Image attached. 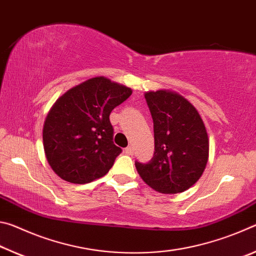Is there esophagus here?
I'll return each mask as SVG.
<instances>
[{
	"label": "esophagus",
	"instance_id": "esophagus-1",
	"mask_svg": "<svg viewBox=\"0 0 256 256\" xmlns=\"http://www.w3.org/2000/svg\"><path fill=\"white\" fill-rule=\"evenodd\" d=\"M124 152L126 154H128V156H132V154H133V152H134V150H133L132 146H128V148H125Z\"/></svg>",
	"mask_w": 256,
	"mask_h": 256
}]
</instances>
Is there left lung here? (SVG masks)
Instances as JSON below:
<instances>
[{"label":"left lung","instance_id":"1","mask_svg":"<svg viewBox=\"0 0 256 256\" xmlns=\"http://www.w3.org/2000/svg\"><path fill=\"white\" fill-rule=\"evenodd\" d=\"M154 120V154L136 162L141 178L164 194L184 192L202 176L209 158V138L196 108L170 90L144 94Z\"/></svg>","mask_w":256,"mask_h":256}]
</instances>
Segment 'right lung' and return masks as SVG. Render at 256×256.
Instances as JSON below:
<instances>
[{
	"label": "right lung",
	"mask_w": 256,
	"mask_h": 256,
	"mask_svg": "<svg viewBox=\"0 0 256 256\" xmlns=\"http://www.w3.org/2000/svg\"><path fill=\"white\" fill-rule=\"evenodd\" d=\"M131 94V88L96 76L55 102L45 120L42 142L56 175L73 184H86L110 172L122 152L112 142L110 115Z\"/></svg>",
	"instance_id": "add662e5"
}]
</instances>
